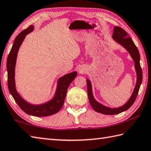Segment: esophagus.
I'll list each match as a JSON object with an SVG mask.
<instances>
[{
    "label": "esophagus",
    "mask_w": 151,
    "mask_h": 151,
    "mask_svg": "<svg viewBox=\"0 0 151 151\" xmlns=\"http://www.w3.org/2000/svg\"><path fill=\"white\" fill-rule=\"evenodd\" d=\"M82 70H80V72H82Z\"/></svg>",
    "instance_id": "1"
}]
</instances>
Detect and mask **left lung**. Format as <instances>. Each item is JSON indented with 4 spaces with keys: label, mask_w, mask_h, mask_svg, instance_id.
Segmentation results:
<instances>
[{
    "label": "left lung",
    "mask_w": 151,
    "mask_h": 151,
    "mask_svg": "<svg viewBox=\"0 0 151 151\" xmlns=\"http://www.w3.org/2000/svg\"><path fill=\"white\" fill-rule=\"evenodd\" d=\"M113 39L122 46L124 48H125L129 54L130 55L133 61L134 62V67L136 72V84L134 87V91L129 99L127 101L125 104L120 106L119 107H109L107 106L103 105L102 103H99L94 98L92 91V86L89 79H86L87 81V88H88V96L89 101L91 107L97 113H101L103 114H116L126 111L134 104L135 99L139 90L140 86L142 82L143 79V73L140 65V54L138 51V49L135 45L134 42H133L131 37L123 29L119 27L115 26L113 29V33L112 36Z\"/></svg>",
    "instance_id": "left-lung-1"
}]
</instances>
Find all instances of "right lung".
I'll list each match as a JSON object with an SVG mask.
<instances>
[{"mask_svg":"<svg viewBox=\"0 0 151 151\" xmlns=\"http://www.w3.org/2000/svg\"><path fill=\"white\" fill-rule=\"evenodd\" d=\"M33 29V25L29 26L27 29L21 32L15 38L13 46L7 58L8 87L9 91L14 97L15 101L25 113L38 117L48 116L57 113L60 110L64 103L68 88L77 75V73L74 71L66 74L59 78L54 95L48 101L41 104H32L23 99L16 89V81H15V69H16L17 53L20 46L24 40L26 35L31 32Z\"/></svg>","mask_w":151,"mask_h":151,"instance_id":"right-lung-1","label":"right lung"}]
</instances>
